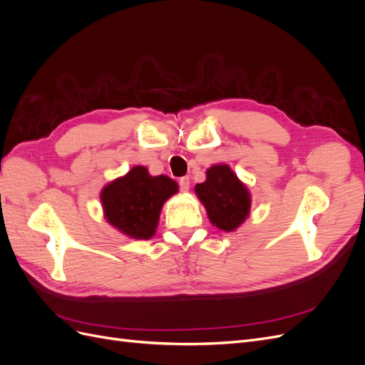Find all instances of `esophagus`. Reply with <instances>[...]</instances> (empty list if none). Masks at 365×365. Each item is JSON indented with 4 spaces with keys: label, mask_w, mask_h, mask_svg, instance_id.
Returning a JSON list of instances; mask_svg holds the SVG:
<instances>
[{
    "label": "esophagus",
    "mask_w": 365,
    "mask_h": 365,
    "mask_svg": "<svg viewBox=\"0 0 365 365\" xmlns=\"http://www.w3.org/2000/svg\"><path fill=\"white\" fill-rule=\"evenodd\" d=\"M180 189L182 192H189V189H190V178H189V176H182V178L180 180Z\"/></svg>",
    "instance_id": "esophagus-1"
}]
</instances>
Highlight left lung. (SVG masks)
Instances as JSON below:
<instances>
[{"mask_svg":"<svg viewBox=\"0 0 365 365\" xmlns=\"http://www.w3.org/2000/svg\"><path fill=\"white\" fill-rule=\"evenodd\" d=\"M207 180L195 185V192L207 210L210 222L219 230L235 231L250 215L251 195L247 185L227 164L207 169Z\"/></svg>","mask_w":365,"mask_h":365,"instance_id":"8db88e82","label":"left lung"}]
</instances>
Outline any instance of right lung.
I'll return each instance as SVG.
<instances>
[{
	"label": "right lung",
	"instance_id": "add662e5",
	"mask_svg": "<svg viewBox=\"0 0 365 365\" xmlns=\"http://www.w3.org/2000/svg\"><path fill=\"white\" fill-rule=\"evenodd\" d=\"M175 193L178 184L169 176H152L135 165L103 187L101 201L109 224L130 239L148 240L155 235L163 204Z\"/></svg>",
	"mask_w": 365,
	"mask_h": 365
}]
</instances>
